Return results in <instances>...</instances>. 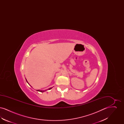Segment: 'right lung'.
I'll use <instances>...</instances> for the list:
<instances>
[{"label": "right lung", "instance_id": "right-lung-1", "mask_svg": "<svg viewBox=\"0 0 124 124\" xmlns=\"http://www.w3.org/2000/svg\"><path fill=\"white\" fill-rule=\"evenodd\" d=\"M25 79H26V82H27V83H28V84H29V85H30V84H29V83L28 82V81H27V79H26V78H25ZM30 86H31V85H30ZM52 88H53V87H51V88H49L47 90H43V91H42V90H37V91H38V92H40L43 93V92H45V91H47L48 90H51V89Z\"/></svg>", "mask_w": 124, "mask_h": 124}]
</instances>
